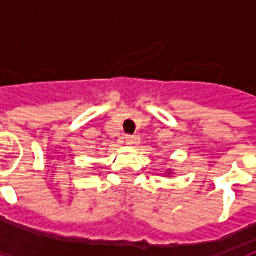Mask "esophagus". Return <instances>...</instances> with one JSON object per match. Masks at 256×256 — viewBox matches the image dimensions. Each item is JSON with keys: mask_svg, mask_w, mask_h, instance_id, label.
Segmentation results:
<instances>
[{"mask_svg": "<svg viewBox=\"0 0 256 256\" xmlns=\"http://www.w3.org/2000/svg\"><path fill=\"white\" fill-rule=\"evenodd\" d=\"M125 140H126V144H128V145H134V144H136V138H135V136H132V135H126V136H125Z\"/></svg>", "mask_w": 256, "mask_h": 256, "instance_id": "esophagus-1", "label": "esophagus"}]
</instances>
